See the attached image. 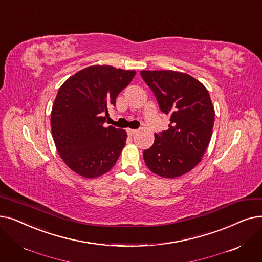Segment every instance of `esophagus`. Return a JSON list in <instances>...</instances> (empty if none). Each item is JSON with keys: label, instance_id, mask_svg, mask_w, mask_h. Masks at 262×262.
<instances>
[{"label": "esophagus", "instance_id": "esophagus-1", "mask_svg": "<svg viewBox=\"0 0 262 262\" xmlns=\"http://www.w3.org/2000/svg\"><path fill=\"white\" fill-rule=\"evenodd\" d=\"M126 132H127V135H128V136H133V135H135L136 133H137V129L127 128V129H126Z\"/></svg>", "mask_w": 262, "mask_h": 262}]
</instances>
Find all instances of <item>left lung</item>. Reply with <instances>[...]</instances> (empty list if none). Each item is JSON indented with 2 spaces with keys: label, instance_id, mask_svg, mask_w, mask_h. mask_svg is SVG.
<instances>
[{
  "label": "left lung",
  "instance_id": "8db88e82",
  "mask_svg": "<svg viewBox=\"0 0 262 262\" xmlns=\"http://www.w3.org/2000/svg\"><path fill=\"white\" fill-rule=\"evenodd\" d=\"M159 109L170 116L167 130L154 134L150 149L143 151L152 172L173 179L201 161L210 143L215 111L204 85L191 76L173 71H141Z\"/></svg>",
  "mask_w": 262,
  "mask_h": 262
}]
</instances>
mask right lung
I'll list each match as a JSON object with an SVG mask.
<instances>
[{
  "label": "right lung",
  "instance_id": "1",
  "mask_svg": "<svg viewBox=\"0 0 262 262\" xmlns=\"http://www.w3.org/2000/svg\"><path fill=\"white\" fill-rule=\"evenodd\" d=\"M135 71L109 65L83 68L63 83L51 111V132L58 153L73 171L97 178L115 166L127 134L105 127L108 108L135 77Z\"/></svg>",
  "mask_w": 262,
  "mask_h": 262
}]
</instances>
